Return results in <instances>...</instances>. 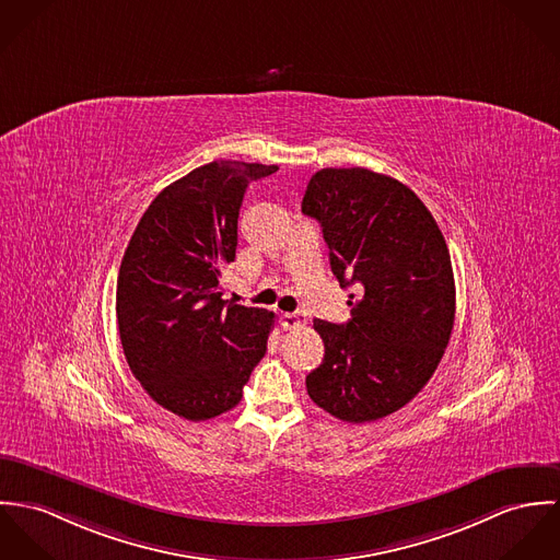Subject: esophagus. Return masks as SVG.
Here are the masks:
<instances>
[{
	"instance_id": "34e87169",
	"label": "esophagus",
	"mask_w": 560,
	"mask_h": 560,
	"mask_svg": "<svg viewBox=\"0 0 560 560\" xmlns=\"http://www.w3.org/2000/svg\"><path fill=\"white\" fill-rule=\"evenodd\" d=\"M307 322L305 313L303 311H294V313H281V326L285 330H296V328H303Z\"/></svg>"
}]
</instances>
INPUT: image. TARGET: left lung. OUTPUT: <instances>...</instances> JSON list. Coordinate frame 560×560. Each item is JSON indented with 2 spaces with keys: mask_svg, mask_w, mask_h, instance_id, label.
Listing matches in <instances>:
<instances>
[{
  "mask_svg": "<svg viewBox=\"0 0 560 560\" xmlns=\"http://www.w3.org/2000/svg\"><path fill=\"white\" fill-rule=\"evenodd\" d=\"M303 212L324 234L332 275L350 294L346 324L315 319L324 361L311 399L348 423L404 408L434 375L455 319L444 236L415 190L365 167L319 170Z\"/></svg>",
  "mask_w": 560,
  "mask_h": 560,
  "instance_id": "1",
  "label": "left lung"
}]
</instances>
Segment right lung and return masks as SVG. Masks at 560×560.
<instances>
[{
    "instance_id": "add662e5",
    "label": "right lung",
    "mask_w": 560,
    "mask_h": 560,
    "mask_svg": "<svg viewBox=\"0 0 560 560\" xmlns=\"http://www.w3.org/2000/svg\"><path fill=\"white\" fill-rule=\"evenodd\" d=\"M277 165L212 161L163 188L125 250L116 315L126 363L165 410L208 421L232 410L266 354L275 313L223 301L250 183Z\"/></svg>"
}]
</instances>
